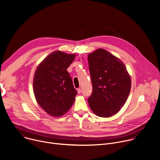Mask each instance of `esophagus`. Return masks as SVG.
Instances as JSON below:
<instances>
[{"mask_svg": "<svg viewBox=\"0 0 160 160\" xmlns=\"http://www.w3.org/2000/svg\"><path fill=\"white\" fill-rule=\"evenodd\" d=\"M77 91H78V93L79 94H80V93H81V90L80 88H78V89L77 90Z\"/></svg>", "mask_w": 160, "mask_h": 160, "instance_id": "obj_1", "label": "esophagus"}]
</instances>
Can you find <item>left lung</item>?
<instances>
[{
  "instance_id": "1",
  "label": "left lung",
  "mask_w": 160,
  "mask_h": 160,
  "mask_svg": "<svg viewBox=\"0 0 160 160\" xmlns=\"http://www.w3.org/2000/svg\"><path fill=\"white\" fill-rule=\"evenodd\" d=\"M93 92L88 102L95 114L109 118L126 103L131 78L124 63L111 52L99 48L88 55Z\"/></svg>"
}]
</instances>
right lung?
Instances as JSON below:
<instances>
[{
  "label": "right lung",
  "instance_id": "add662e5",
  "mask_svg": "<svg viewBox=\"0 0 160 160\" xmlns=\"http://www.w3.org/2000/svg\"><path fill=\"white\" fill-rule=\"evenodd\" d=\"M76 57L55 51L48 55L35 71L33 89L40 107L49 115L60 117L72 108L78 93L67 68Z\"/></svg>",
  "mask_w": 160,
  "mask_h": 160
}]
</instances>
